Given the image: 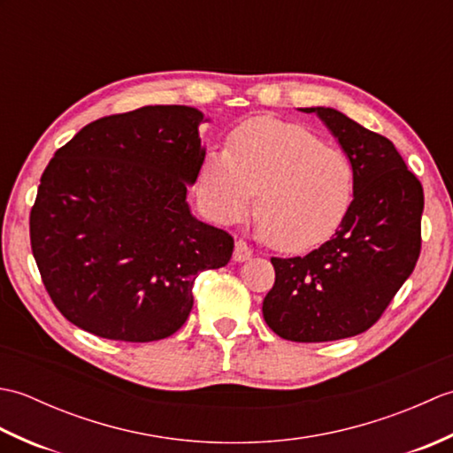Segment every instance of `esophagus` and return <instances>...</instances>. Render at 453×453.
<instances>
[{"label":"esophagus","mask_w":453,"mask_h":453,"mask_svg":"<svg viewBox=\"0 0 453 453\" xmlns=\"http://www.w3.org/2000/svg\"><path fill=\"white\" fill-rule=\"evenodd\" d=\"M253 257L251 247H249L245 242H235V251H234V261L235 263H245Z\"/></svg>","instance_id":"esophagus-1"}]
</instances>
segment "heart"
I'll list each match as a JSON object with an SVG mask.
<instances>
[{
	"label": "heart",
	"instance_id": "heart-1",
	"mask_svg": "<svg viewBox=\"0 0 453 453\" xmlns=\"http://www.w3.org/2000/svg\"><path fill=\"white\" fill-rule=\"evenodd\" d=\"M200 198L218 224H235L253 208L266 242L305 251L333 237L349 216L356 175L342 151L276 119L242 124L229 151L211 150L200 171Z\"/></svg>",
	"mask_w": 453,
	"mask_h": 453
}]
</instances>
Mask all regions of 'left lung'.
Segmentation results:
<instances>
[{"instance_id": "obj_1", "label": "left lung", "mask_w": 453, "mask_h": 453, "mask_svg": "<svg viewBox=\"0 0 453 453\" xmlns=\"http://www.w3.org/2000/svg\"><path fill=\"white\" fill-rule=\"evenodd\" d=\"M315 112L352 161L356 188L333 239L305 257L276 258L266 325L286 341L325 342L368 331L420 255L425 192L395 146L331 107Z\"/></svg>"}]
</instances>
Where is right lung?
I'll use <instances>...</instances> for the list:
<instances>
[{"label":"right lung","instance_id":"obj_1","mask_svg":"<svg viewBox=\"0 0 453 453\" xmlns=\"http://www.w3.org/2000/svg\"><path fill=\"white\" fill-rule=\"evenodd\" d=\"M185 104L112 114L54 153L31 210L42 282L67 321L103 339H167L192 310V286L226 266L234 239L192 216L187 188L206 156Z\"/></svg>","mask_w":453,"mask_h":453}]
</instances>
